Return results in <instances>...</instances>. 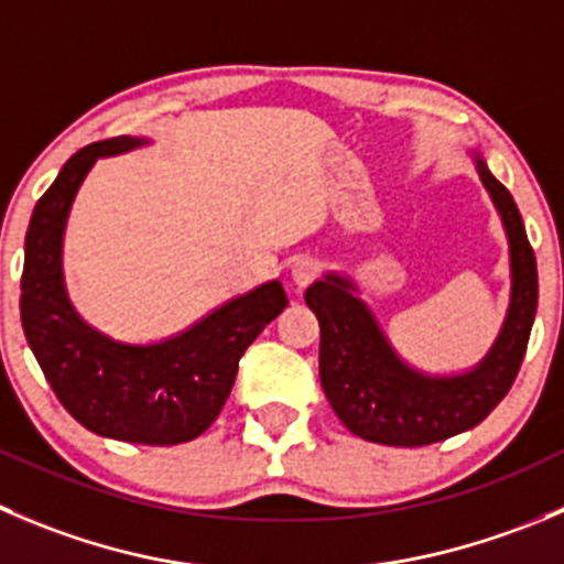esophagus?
<instances>
[{"instance_id": "34e87169", "label": "esophagus", "mask_w": 564, "mask_h": 564, "mask_svg": "<svg viewBox=\"0 0 564 564\" xmlns=\"http://www.w3.org/2000/svg\"><path fill=\"white\" fill-rule=\"evenodd\" d=\"M318 271H321V265L313 260V257H296V260L291 262V276L299 288L310 285V282L318 276Z\"/></svg>"}]
</instances>
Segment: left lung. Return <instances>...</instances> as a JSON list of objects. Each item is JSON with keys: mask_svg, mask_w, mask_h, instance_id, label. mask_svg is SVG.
Returning <instances> with one entry per match:
<instances>
[{"mask_svg": "<svg viewBox=\"0 0 564 564\" xmlns=\"http://www.w3.org/2000/svg\"><path fill=\"white\" fill-rule=\"evenodd\" d=\"M476 158V171L501 216L509 240L507 321L487 357L468 373L432 377L395 354L351 279L326 273L304 293L321 324L318 371L332 410L357 437L382 446H429L474 429L509 393L527 354L538 313V262L512 193Z\"/></svg>", "mask_w": 564, "mask_h": 564, "instance_id": "1", "label": "left lung"}]
</instances>
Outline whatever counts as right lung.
Segmentation results:
<instances>
[{"mask_svg":"<svg viewBox=\"0 0 564 564\" xmlns=\"http://www.w3.org/2000/svg\"><path fill=\"white\" fill-rule=\"evenodd\" d=\"M147 138L118 135L79 149L37 198L24 240L21 326L61 404L94 434L141 446H176L207 432L227 404L238 362L288 307L279 279L205 315L169 340L118 343L85 324L63 285V232L85 174L99 158Z\"/></svg>","mask_w":564,"mask_h":564,"instance_id":"add662e5","label":"right lung"}]
</instances>
